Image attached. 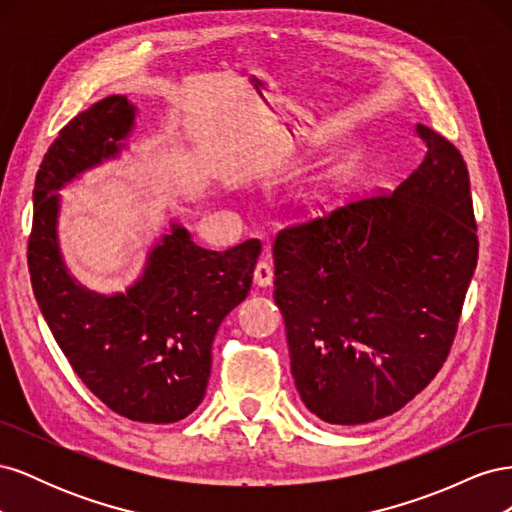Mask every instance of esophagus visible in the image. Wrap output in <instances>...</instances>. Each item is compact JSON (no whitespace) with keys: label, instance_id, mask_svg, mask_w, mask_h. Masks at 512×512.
<instances>
[{"label":"esophagus","instance_id":"34e87169","mask_svg":"<svg viewBox=\"0 0 512 512\" xmlns=\"http://www.w3.org/2000/svg\"><path fill=\"white\" fill-rule=\"evenodd\" d=\"M254 284L260 288H267L273 284V267L269 260H258L254 267Z\"/></svg>","mask_w":512,"mask_h":512}]
</instances>
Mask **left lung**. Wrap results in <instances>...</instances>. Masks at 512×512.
I'll return each instance as SVG.
<instances>
[{"instance_id":"1","label":"left lung","mask_w":512,"mask_h":512,"mask_svg":"<svg viewBox=\"0 0 512 512\" xmlns=\"http://www.w3.org/2000/svg\"><path fill=\"white\" fill-rule=\"evenodd\" d=\"M427 153L393 194L277 232L273 299L307 410L361 425L404 408L451 352L478 260L466 162L416 126Z\"/></svg>"}]
</instances>
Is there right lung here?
<instances>
[{"label":"right lung","mask_w":512,"mask_h":512,"mask_svg":"<svg viewBox=\"0 0 512 512\" xmlns=\"http://www.w3.org/2000/svg\"><path fill=\"white\" fill-rule=\"evenodd\" d=\"M136 106L108 96L76 115L44 153L34 188L27 265L40 312L74 374L113 412L138 423H177L205 397L222 320L250 292L262 245L205 250L173 222L126 292L100 294L70 275L57 241L59 190L117 158Z\"/></svg>","instance_id":"obj_1"}]
</instances>
